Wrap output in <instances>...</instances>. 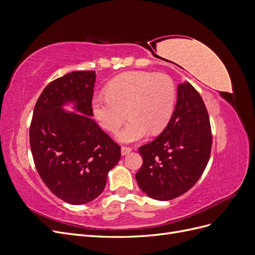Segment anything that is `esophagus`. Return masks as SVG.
Segmentation results:
<instances>
[{"label":"esophagus","instance_id":"obj_1","mask_svg":"<svg viewBox=\"0 0 255 255\" xmlns=\"http://www.w3.org/2000/svg\"><path fill=\"white\" fill-rule=\"evenodd\" d=\"M130 151H132V148H129V146H122L121 148V154L122 155H127Z\"/></svg>","mask_w":255,"mask_h":255}]
</instances>
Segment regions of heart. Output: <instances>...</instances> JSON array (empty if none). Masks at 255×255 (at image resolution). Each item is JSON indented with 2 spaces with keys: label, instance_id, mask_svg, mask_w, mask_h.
<instances>
[{
  "label": "heart",
  "instance_id": "1",
  "mask_svg": "<svg viewBox=\"0 0 255 255\" xmlns=\"http://www.w3.org/2000/svg\"><path fill=\"white\" fill-rule=\"evenodd\" d=\"M174 82L165 73L128 71L114 78L106 95L92 100V112L102 128L117 133L128 115L130 120L118 134L122 142H134L163 130L175 106Z\"/></svg>",
  "mask_w": 255,
  "mask_h": 255
}]
</instances>
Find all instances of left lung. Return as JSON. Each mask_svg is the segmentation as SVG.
<instances>
[{"mask_svg":"<svg viewBox=\"0 0 255 255\" xmlns=\"http://www.w3.org/2000/svg\"><path fill=\"white\" fill-rule=\"evenodd\" d=\"M212 142L210 118L201 96L190 83L179 84L170 121L155 139L138 150L142 157L135 175L138 186L160 201L182 196L205 170Z\"/></svg>","mask_w":255,"mask_h":255,"instance_id":"left-lung-1","label":"left lung"}]
</instances>
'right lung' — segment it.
<instances>
[{"instance_id": "add662e5", "label": "right lung", "mask_w": 255, "mask_h": 255, "mask_svg": "<svg viewBox=\"0 0 255 255\" xmlns=\"http://www.w3.org/2000/svg\"><path fill=\"white\" fill-rule=\"evenodd\" d=\"M95 71H74L51 82L38 98L29 128L34 163L47 187L80 205L102 194L121 148L91 117ZM73 103L81 114L66 112Z\"/></svg>"}]
</instances>
